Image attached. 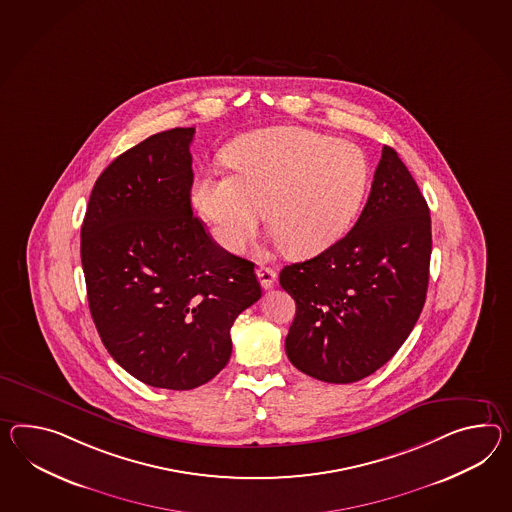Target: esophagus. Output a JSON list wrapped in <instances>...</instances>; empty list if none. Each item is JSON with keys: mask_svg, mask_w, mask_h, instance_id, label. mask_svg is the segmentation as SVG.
<instances>
[{"mask_svg": "<svg viewBox=\"0 0 512 512\" xmlns=\"http://www.w3.org/2000/svg\"><path fill=\"white\" fill-rule=\"evenodd\" d=\"M257 277H259V281H261V287L264 288V290H270V288L274 287V268H268V266H259V268H257Z\"/></svg>", "mask_w": 512, "mask_h": 512, "instance_id": "1", "label": "esophagus"}]
</instances>
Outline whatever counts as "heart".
<instances>
[{"instance_id":"obj_1","label":"heart","mask_w":512,"mask_h":512,"mask_svg":"<svg viewBox=\"0 0 512 512\" xmlns=\"http://www.w3.org/2000/svg\"><path fill=\"white\" fill-rule=\"evenodd\" d=\"M233 172L205 170L190 201L225 251L244 250L266 222L283 251L309 259L349 231L366 200L372 166L366 153L303 127H274L237 140Z\"/></svg>"}]
</instances>
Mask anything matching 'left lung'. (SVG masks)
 <instances>
[{"label":"left lung","mask_w":512,"mask_h":512,"mask_svg":"<svg viewBox=\"0 0 512 512\" xmlns=\"http://www.w3.org/2000/svg\"><path fill=\"white\" fill-rule=\"evenodd\" d=\"M431 216L398 153L383 148L357 224L314 259L285 266L296 301L285 349L325 383H355L394 357L424 309Z\"/></svg>","instance_id":"left-lung-1"}]
</instances>
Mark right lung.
Instances as JSON below:
<instances>
[{
  "label": "right lung",
  "mask_w": 512,
  "mask_h": 512,
  "mask_svg": "<svg viewBox=\"0 0 512 512\" xmlns=\"http://www.w3.org/2000/svg\"><path fill=\"white\" fill-rule=\"evenodd\" d=\"M194 127L157 133L98 177L81 227L88 307L125 372L190 390L231 357V325L261 298L253 262L220 248L192 214Z\"/></svg>",
  "instance_id": "1"
}]
</instances>
